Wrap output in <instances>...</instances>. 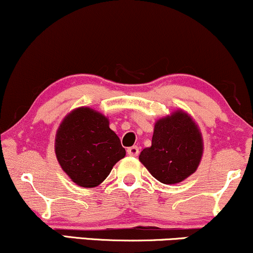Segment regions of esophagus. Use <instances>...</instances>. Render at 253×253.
<instances>
[{"mask_svg":"<svg viewBox=\"0 0 253 253\" xmlns=\"http://www.w3.org/2000/svg\"><path fill=\"white\" fill-rule=\"evenodd\" d=\"M139 154V149L138 146H131V148L127 149V155L129 156H132V157H136V156H138Z\"/></svg>","mask_w":253,"mask_h":253,"instance_id":"esophagus-1","label":"esophagus"}]
</instances>
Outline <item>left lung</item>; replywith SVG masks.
Segmentation results:
<instances>
[{
    "mask_svg": "<svg viewBox=\"0 0 253 253\" xmlns=\"http://www.w3.org/2000/svg\"><path fill=\"white\" fill-rule=\"evenodd\" d=\"M203 150L198 126L178 109L156 121L151 146L143 149L139 161L161 183L177 184L197 170Z\"/></svg>",
    "mask_w": 253,
    "mask_h": 253,
    "instance_id": "left-lung-1",
    "label": "left lung"
}]
</instances>
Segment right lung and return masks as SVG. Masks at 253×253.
Returning <instances> with one entry per match:
<instances>
[{"mask_svg": "<svg viewBox=\"0 0 253 253\" xmlns=\"http://www.w3.org/2000/svg\"><path fill=\"white\" fill-rule=\"evenodd\" d=\"M55 154L62 170L81 188L98 186L126 149L109 127V118L89 107L74 109L63 118L55 137Z\"/></svg>", "mask_w": 253, "mask_h": 253, "instance_id": "add662e5", "label": "right lung"}]
</instances>
